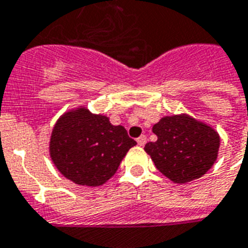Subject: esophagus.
I'll use <instances>...</instances> for the list:
<instances>
[{"label":"esophagus","mask_w":248,"mask_h":248,"mask_svg":"<svg viewBox=\"0 0 248 248\" xmlns=\"http://www.w3.org/2000/svg\"><path fill=\"white\" fill-rule=\"evenodd\" d=\"M146 142H147V138H146V136H140L137 138V143L140 144V146H144V144H146Z\"/></svg>","instance_id":"1"}]
</instances>
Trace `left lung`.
I'll use <instances>...</instances> for the list:
<instances>
[{
  "mask_svg": "<svg viewBox=\"0 0 248 248\" xmlns=\"http://www.w3.org/2000/svg\"><path fill=\"white\" fill-rule=\"evenodd\" d=\"M156 142L144 151L158 171L174 183H187L202 177L214 165L219 150V136L213 128L187 115L165 116L152 128Z\"/></svg>",
  "mask_w": 248,
  "mask_h": 248,
  "instance_id": "obj_1",
  "label": "left lung"
}]
</instances>
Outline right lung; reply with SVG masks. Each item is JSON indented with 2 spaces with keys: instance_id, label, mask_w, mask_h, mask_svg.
Masks as SVG:
<instances>
[{
  "instance_id": "obj_1",
  "label": "right lung",
  "mask_w": 248,
  "mask_h": 248,
  "mask_svg": "<svg viewBox=\"0 0 248 248\" xmlns=\"http://www.w3.org/2000/svg\"><path fill=\"white\" fill-rule=\"evenodd\" d=\"M137 142L124 126L86 108L68 112L53 128L49 152L62 175L80 186H101L114 175Z\"/></svg>"
}]
</instances>
